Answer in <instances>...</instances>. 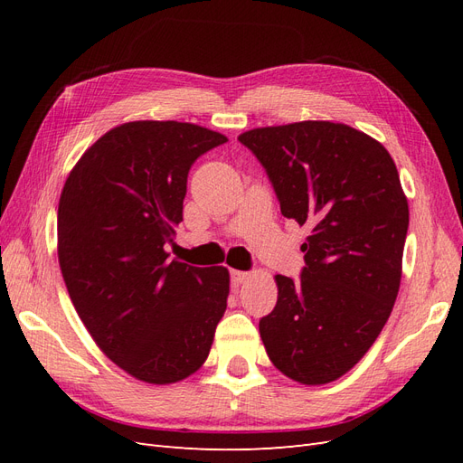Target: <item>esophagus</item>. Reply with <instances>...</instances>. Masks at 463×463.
Returning a JSON list of instances; mask_svg holds the SVG:
<instances>
[{
	"label": "esophagus",
	"mask_w": 463,
	"mask_h": 463,
	"mask_svg": "<svg viewBox=\"0 0 463 463\" xmlns=\"http://www.w3.org/2000/svg\"><path fill=\"white\" fill-rule=\"evenodd\" d=\"M249 276H250V274H249V272H243V270H232V282L240 286V284L245 282V279H249Z\"/></svg>",
	"instance_id": "esophagus-1"
}]
</instances>
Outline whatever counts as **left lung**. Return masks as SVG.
Listing matches in <instances>:
<instances>
[{
  "label": "left lung",
  "mask_w": 463,
  "mask_h": 463,
  "mask_svg": "<svg viewBox=\"0 0 463 463\" xmlns=\"http://www.w3.org/2000/svg\"><path fill=\"white\" fill-rule=\"evenodd\" d=\"M269 174L279 210L311 235L301 279L276 274L278 301L259 330L272 365L307 386L352 371L396 303L410 226L388 150L359 129L298 121L241 133Z\"/></svg>",
  "instance_id": "8db88e82"
}]
</instances>
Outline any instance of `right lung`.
Here are the masks:
<instances>
[{"label": "right lung", "instance_id": "add662e5", "mask_svg": "<svg viewBox=\"0 0 463 463\" xmlns=\"http://www.w3.org/2000/svg\"><path fill=\"white\" fill-rule=\"evenodd\" d=\"M226 141L194 123H121L63 185L58 259L69 298L102 354L137 381L197 373L226 313V266H189L165 250L184 222L193 162Z\"/></svg>", "mask_w": 463, "mask_h": 463}]
</instances>
